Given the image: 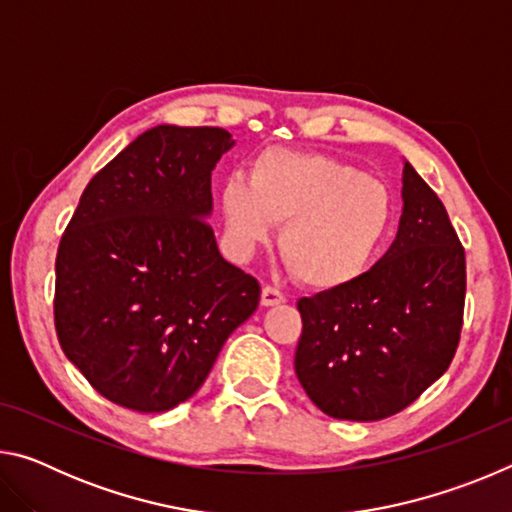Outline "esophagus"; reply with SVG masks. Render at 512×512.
<instances>
[{"mask_svg": "<svg viewBox=\"0 0 512 512\" xmlns=\"http://www.w3.org/2000/svg\"><path fill=\"white\" fill-rule=\"evenodd\" d=\"M287 300V296L280 289L275 287H264L262 289V305L264 307H273V305H280V302Z\"/></svg>", "mask_w": 512, "mask_h": 512, "instance_id": "esophagus-1", "label": "esophagus"}]
</instances>
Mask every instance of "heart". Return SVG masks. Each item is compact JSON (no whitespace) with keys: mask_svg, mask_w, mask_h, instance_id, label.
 <instances>
[{"mask_svg":"<svg viewBox=\"0 0 512 512\" xmlns=\"http://www.w3.org/2000/svg\"><path fill=\"white\" fill-rule=\"evenodd\" d=\"M225 230L241 253L271 241L309 289L336 291L361 280L393 228V194L348 162L323 153L264 151L244 178L219 194Z\"/></svg>","mask_w":512,"mask_h":512,"instance_id":"b5f03b06","label":"heart"}]
</instances>
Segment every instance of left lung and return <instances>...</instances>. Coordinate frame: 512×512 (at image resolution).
Instances as JSON below:
<instances>
[{"label":"left lung","mask_w":512,"mask_h":512,"mask_svg":"<svg viewBox=\"0 0 512 512\" xmlns=\"http://www.w3.org/2000/svg\"><path fill=\"white\" fill-rule=\"evenodd\" d=\"M393 246L350 287L298 300L296 375L320 411L372 422L443 377L461 341L465 250L436 192L409 162Z\"/></svg>","instance_id":"left-lung-1"}]
</instances>
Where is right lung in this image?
<instances>
[{"label":"right lung","mask_w":512,"mask_h":512,"mask_svg":"<svg viewBox=\"0 0 512 512\" xmlns=\"http://www.w3.org/2000/svg\"><path fill=\"white\" fill-rule=\"evenodd\" d=\"M232 144L223 128H151L90 180L60 239L58 343L124 409L189 400L259 305V282L225 262L205 221Z\"/></svg>","instance_id":"add662e5"}]
</instances>
